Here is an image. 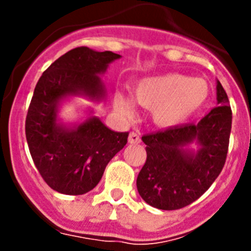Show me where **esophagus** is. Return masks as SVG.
Returning <instances> with one entry per match:
<instances>
[{"instance_id":"34e87169","label":"esophagus","mask_w":251,"mask_h":251,"mask_svg":"<svg viewBox=\"0 0 251 251\" xmlns=\"http://www.w3.org/2000/svg\"><path fill=\"white\" fill-rule=\"evenodd\" d=\"M128 142H129L130 145H138L139 142H141V137H139L138 133L130 132L129 137H128Z\"/></svg>"}]
</instances>
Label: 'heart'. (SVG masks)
<instances>
[{
    "label": "heart",
    "instance_id": "b5f03b06",
    "mask_svg": "<svg viewBox=\"0 0 251 251\" xmlns=\"http://www.w3.org/2000/svg\"><path fill=\"white\" fill-rule=\"evenodd\" d=\"M210 89L205 80L177 73L143 79L134 88V99L146 109H152L153 121L163 128L181 126L205 105ZM117 106L126 117L132 109L127 99L118 95Z\"/></svg>",
    "mask_w": 251,
    "mask_h": 251
}]
</instances>
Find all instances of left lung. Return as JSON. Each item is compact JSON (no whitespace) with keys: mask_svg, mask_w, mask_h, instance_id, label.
Masks as SVG:
<instances>
[{"mask_svg":"<svg viewBox=\"0 0 251 251\" xmlns=\"http://www.w3.org/2000/svg\"><path fill=\"white\" fill-rule=\"evenodd\" d=\"M217 106L197 124H183L142 137L147 159L137 177V190L148 205L178 210L196 201L225 165L232 113L225 89L217 81ZM196 140L197 153L183 150Z\"/></svg>","mask_w":251,"mask_h":251,"instance_id":"obj_1","label":"left lung"}]
</instances>
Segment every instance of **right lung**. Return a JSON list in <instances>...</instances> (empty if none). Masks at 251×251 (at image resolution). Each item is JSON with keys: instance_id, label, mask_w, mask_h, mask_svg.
Returning <instances> with one entry per match:
<instances>
[{"instance_id": "add662e5", "label": "right lung", "mask_w": 251, "mask_h": 251, "mask_svg": "<svg viewBox=\"0 0 251 251\" xmlns=\"http://www.w3.org/2000/svg\"><path fill=\"white\" fill-rule=\"evenodd\" d=\"M121 55L75 48L55 60L35 86L25 122L31 157L52 190L83 195L98 185L110 159L127 145L128 132H114L92 117L74 129L56 124L57 103L68 95L99 100L104 85L98 74Z\"/></svg>"}]
</instances>
